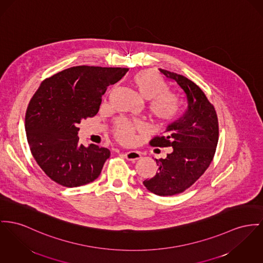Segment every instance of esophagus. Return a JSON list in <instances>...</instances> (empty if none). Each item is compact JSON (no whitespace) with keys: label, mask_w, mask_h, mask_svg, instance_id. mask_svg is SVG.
I'll use <instances>...</instances> for the list:
<instances>
[{"label":"esophagus","mask_w":263,"mask_h":263,"mask_svg":"<svg viewBox=\"0 0 263 263\" xmlns=\"http://www.w3.org/2000/svg\"><path fill=\"white\" fill-rule=\"evenodd\" d=\"M124 157L127 159V160H132V161H136L138 159H140L141 158V155H140V152H137V151H130V152H127L124 154Z\"/></svg>","instance_id":"obj_1"}]
</instances>
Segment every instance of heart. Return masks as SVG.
Returning <instances> with one entry per match:
<instances>
[{
    "label": "heart",
    "instance_id": "1",
    "mask_svg": "<svg viewBox=\"0 0 263 263\" xmlns=\"http://www.w3.org/2000/svg\"><path fill=\"white\" fill-rule=\"evenodd\" d=\"M133 82L140 98L151 101L148 108L156 120L167 122L175 117L178 109L177 100L174 95L165 92L166 85L158 73L151 70L140 71L134 77ZM139 126V123L121 120L115 127V136L122 142H128Z\"/></svg>",
    "mask_w": 263,
    "mask_h": 263
}]
</instances>
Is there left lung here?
Returning a JSON list of instances; mask_svg holds the SVG:
<instances>
[{"label": "left lung", "mask_w": 263, "mask_h": 263, "mask_svg": "<svg viewBox=\"0 0 263 263\" xmlns=\"http://www.w3.org/2000/svg\"><path fill=\"white\" fill-rule=\"evenodd\" d=\"M175 82L186 101V109L163 136L151 140L159 147L172 146L166 158L156 159L158 172L143 185L151 193L168 196L184 192L204 174L215 154L218 141V121L215 109L203 91L187 78L158 69Z\"/></svg>", "instance_id": "left-lung-1"}]
</instances>
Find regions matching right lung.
<instances>
[{
  "instance_id": "obj_1",
  "label": "right lung",
  "mask_w": 263,
  "mask_h": 263,
  "mask_svg": "<svg viewBox=\"0 0 263 263\" xmlns=\"http://www.w3.org/2000/svg\"><path fill=\"white\" fill-rule=\"evenodd\" d=\"M125 68L78 66L46 79L26 112V134L32 155L53 181L77 187L101 175L110 152L79 141L78 124L95 117L109 85L119 82Z\"/></svg>"
}]
</instances>
